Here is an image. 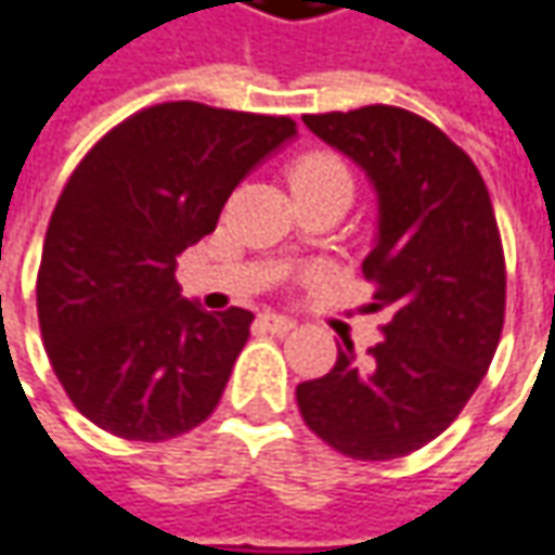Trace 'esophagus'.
<instances>
[{"label": "esophagus", "mask_w": 555, "mask_h": 555, "mask_svg": "<svg viewBox=\"0 0 555 555\" xmlns=\"http://www.w3.org/2000/svg\"><path fill=\"white\" fill-rule=\"evenodd\" d=\"M257 323L263 325L267 332H276V335H285V332L295 328V320H292V317H282V313H260Z\"/></svg>", "instance_id": "esophagus-1"}]
</instances>
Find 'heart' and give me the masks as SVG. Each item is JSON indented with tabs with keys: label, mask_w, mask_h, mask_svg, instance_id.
I'll use <instances>...</instances> for the list:
<instances>
[{
	"label": "heart",
	"mask_w": 555,
	"mask_h": 555,
	"mask_svg": "<svg viewBox=\"0 0 555 555\" xmlns=\"http://www.w3.org/2000/svg\"><path fill=\"white\" fill-rule=\"evenodd\" d=\"M288 180L295 192L304 189H317V185H335V182H345L350 185L348 167L338 160L335 155H325V152H313V155L298 157L288 170Z\"/></svg>",
	"instance_id": "b5f03b06"
}]
</instances>
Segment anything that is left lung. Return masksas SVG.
I'll list each match as a JSON object with an SVG mask.
<instances>
[{
    "instance_id": "left-lung-1",
    "label": "left lung",
    "mask_w": 555,
    "mask_h": 555,
    "mask_svg": "<svg viewBox=\"0 0 555 555\" xmlns=\"http://www.w3.org/2000/svg\"><path fill=\"white\" fill-rule=\"evenodd\" d=\"M360 164L378 195V235L363 260L370 310H391L370 357L335 366L295 398L317 438L353 460H398L435 441L488 373L506 313L494 205L472 157L413 111L366 105L304 114Z\"/></svg>"
}]
</instances>
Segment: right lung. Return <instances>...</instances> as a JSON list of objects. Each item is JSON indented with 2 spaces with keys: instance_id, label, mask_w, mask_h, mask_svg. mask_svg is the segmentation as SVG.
<instances>
[{
  "instance_id": "obj_1",
  "label": "right lung",
  "mask_w": 555,
  "mask_h": 555,
  "mask_svg": "<svg viewBox=\"0 0 555 555\" xmlns=\"http://www.w3.org/2000/svg\"><path fill=\"white\" fill-rule=\"evenodd\" d=\"M292 135V117L164 102L77 164L42 242L37 313L86 420L157 444L214 413L254 313L185 301L177 257L217 230L232 189Z\"/></svg>"
}]
</instances>
